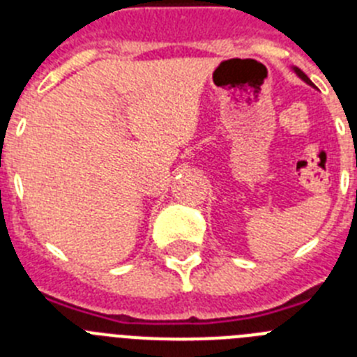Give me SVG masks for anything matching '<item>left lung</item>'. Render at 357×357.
I'll return each mask as SVG.
<instances>
[{
  "label": "left lung",
  "mask_w": 357,
  "mask_h": 357,
  "mask_svg": "<svg viewBox=\"0 0 357 357\" xmlns=\"http://www.w3.org/2000/svg\"><path fill=\"white\" fill-rule=\"evenodd\" d=\"M295 73H296V75H298V77H301V78H302V80H304V82H307V84H309V85H313V82L309 80V78H307V77H305V75H304V73H302V71H301V69H298V68H295Z\"/></svg>",
  "instance_id": "1"
}]
</instances>
